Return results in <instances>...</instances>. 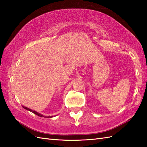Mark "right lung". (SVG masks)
<instances>
[{"mask_svg":"<svg viewBox=\"0 0 147 147\" xmlns=\"http://www.w3.org/2000/svg\"><path fill=\"white\" fill-rule=\"evenodd\" d=\"M23 107L24 109H25L26 110L29 111H30V112H33V114H35L37 115H38V116H40V117H54V115H52V116H47V115H42V114H41L38 113V112H37L36 111L32 110V109H29V108H28V107H24V106H23Z\"/></svg>","mask_w":147,"mask_h":147,"instance_id":"1","label":"right lung"}]
</instances>
